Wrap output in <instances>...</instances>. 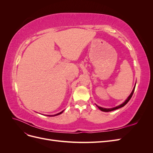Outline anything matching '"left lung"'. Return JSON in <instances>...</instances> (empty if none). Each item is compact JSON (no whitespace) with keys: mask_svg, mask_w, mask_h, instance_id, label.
Segmentation results:
<instances>
[{"mask_svg":"<svg viewBox=\"0 0 153 153\" xmlns=\"http://www.w3.org/2000/svg\"><path fill=\"white\" fill-rule=\"evenodd\" d=\"M135 85H136V84H135ZM135 87H134L133 89V91H132V92H131V93L130 94V95H129V96H128V98L126 100H125V101H124V103H123L122 104H121V105H119V106H115V107H114V108H105L101 107V106H98V105H96V106H98V108H99L100 110H101V111H103V112H110V111H113V110H116V109H118V108H121V107H123V106H124L125 105H126V104H127V103H128V101H129V100L131 99V98L132 96H133V92H134V91H135Z\"/></svg>","mask_w":153,"mask_h":153,"instance_id":"1","label":"left lung"}]
</instances>
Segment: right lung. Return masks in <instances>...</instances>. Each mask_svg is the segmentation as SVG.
Segmentation results:
<instances>
[{
  "mask_svg": "<svg viewBox=\"0 0 153 153\" xmlns=\"http://www.w3.org/2000/svg\"><path fill=\"white\" fill-rule=\"evenodd\" d=\"M64 112V110L63 111H62V112H61L60 113H58V114H55V115H48V116H50V117H52V116H56V115H59V114H62V112Z\"/></svg>",
  "mask_w": 153,
  "mask_h": 153,
  "instance_id": "1",
  "label": "right lung"
}]
</instances>
